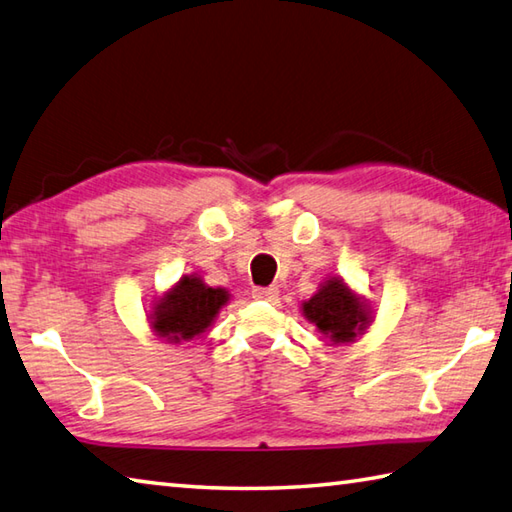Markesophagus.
I'll return each instance as SVG.
<instances>
[{
  "label": "esophagus",
  "mask_w": 512,
  "mask_h": 512,
  "mask_svg": "<svg viewBox=\"0 0 512 512\" xmlns=\"http://www.w3.org/2000/svg\"><path fill=\"white\" fill-rule=\"evenodd\" d=\"M252 296L256 301H274L278 296V287H254Z\"/></svg>",
  "instance_id": "esophagus-1"
}]
</instances>
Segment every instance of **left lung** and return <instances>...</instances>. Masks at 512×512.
<instances>
[{
	"label": "left lung",
	"instance_id": "1",
	"mask_svg": "<svg viewBox=\"0 0 512 512\" xmlns=\"http://www.w3.org/2000/svg\"><path fill=\"white\" fill-rule=\"evenodd\" d=\"M307 321L318 327L334 343L352 341L356 332H363L368 325V312L363 303L341 281H327L303 305Z\"/></svg>",
	"mask_w": 512,
	"mask_h": 512
}]
</instances>
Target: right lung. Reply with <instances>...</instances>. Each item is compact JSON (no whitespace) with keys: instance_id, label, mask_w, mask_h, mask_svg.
Masks as SVG:
<instances>
[{"instance_id":"obj_1","label":"right lung","mask_w":512,"mask_h":512,"mask_svg":"<svg viewBox=\"0 0 512 512\" xmlns=\"http://www.w3.org/2000/svg\"><path fill=\"white\" fill-rule=\"evenodd\" d=\"M225 303V289L207 287L200 278L185 276L158 303L153 312V327L173 343L189 341L207 330Z\"/></svg>"}]
</instances>
